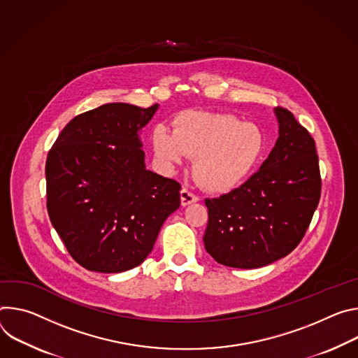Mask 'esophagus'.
<instances>
[{
  "label": "esophagus",
  "instance_id": "esophagus-1",
  "mask_svg": "<svg viewBox=\"0 0 358 358\" xmlns=\"http://www.w3.org/2000/svg\"><path fill=\"white\" fill-rule=\"evenodd\" d=\"M197 201H199V197H197L196 194L190 193L187 189H182L180 190V203L182 206H187V205H192V203H196Z\"/></svg>",
  "mask_w": 358,
  "mask_h": 358
}]
</instances>
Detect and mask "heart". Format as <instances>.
I'll return each instance as SVG.
<instances>
[{
  "label": "heart",
  "mask_w": 358,
  "mask_h": 358,
  "mask_svg": "<svg viewBox=\"0 0 358 358\" xmlns=\"http://www.w3.org/2000/svg\"><path fill=\"white\" fill-rule=\"evenodd\" d=\"M156 157L166 166L193 157V175L212 193H226L242 185L263 156L266 138L255 124L227 113L189 110L179 115L175 129L159 125L152 132Z\"/></svg>",
  "instance_id": "b5f03b06"
}]
</instances>
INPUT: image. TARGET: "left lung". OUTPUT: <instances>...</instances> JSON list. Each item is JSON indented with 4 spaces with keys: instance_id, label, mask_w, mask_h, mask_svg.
<instances>
[{
    "instance_id": "left-lung-1",
    "label": "left lung",
    "mask_w": 358,
    "mask_h": 358,
    "mask_svg": "<svg viewBox=\"0 0 358 358\" xmlns=\"http://www.w3.org/2000/svg\"><path fill=\"white\" fill-rule=\"evenodd\" d=\"M279 138L260 169L241 187L206 199V252L220 264L259 268L300 243L320 201L315 143L292 112L275 108Z\"/></svg>"
}]
</instances>
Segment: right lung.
I'll use <instances>...</instances> for the list:
<instances>
[{
  "instance_id": "1",
  "label": "right lung",
  "mask_w": 358,
  "mask_h": 358,
  "mask_svg": "<svg viewBox=\"0 0 358 358\" xmlns=\"http://www.w3.org/2000/svg\"><path fill=\"white\" fill-rule=\"evenodd\" d=\"M157 109L105 103L75 116L48 153V215L72 259L87 270L139 266L180 206V185L145 165L141 132Z\"/></svg>"
}]
</instances>
